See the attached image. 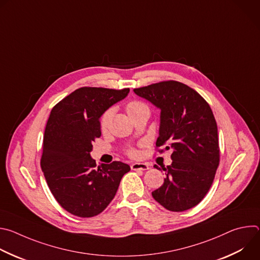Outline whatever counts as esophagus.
I'll return each mask as SVG.
<instances>
[{
	"instance_id": "obj_1",
	"label": "esophagus",
	"mask_w": 260,
	"mask_h": 260,
	"mask_svg": "<svg viewBox=\"0 0 260 260\" xmlns=\"http://www.w3.org/2000/svg\"><path fill=\"white\" fill-rule=\"evenodd\" d=\"M131 168L134 171H138V170L147 171V170H149V166H148L147 164H144V162H135L131 166Z\"/></svg>"
}]
</instances>
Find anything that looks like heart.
Here are the masks:
<instances>
[{"label": "heart", "mask_w": 260, "mask_h": 260, "mask_svg": "<svg viewBox=\"0 0 260 260\" xmlns=\"http://www.w3.org/2000/svg\"><path fill=\"white\" fill-rule=\"evenodd\" d=\"M142 107H145V106H144L143 104H141V103H138V102H131V103H128L127 106H126V112H127V114H129V113L133 112V111H136V110H138V109H140V108H142ZM110 116H111V112H110V111H107V112H105V113L103 114V116H102V118H101V126H102L103 129H105V128L108 126V123H109V121H110ZM129 153H131L132 155H135V154H136V152H135L134 150L129 151Z\"/></svg>", "instance_id": "b5f03b06"}]
</instances>
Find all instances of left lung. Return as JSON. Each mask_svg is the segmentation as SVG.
<instances>
[{
	"label": "left lung",
	"instance_id": "left-lung-1",
	"mask_svg": "<svg viewBox=\"0 0 260 260\" xmlns=\"http://www.w3.org/2000/svg\"><path fill=\"white\" fill-rule=\"evenodd\" d=\"M160 110L156 147L173 150L162 170L165 182L152 192L166 209L182 212L207 194L219 165L218 128L209 104L194 89L178 81H164L134 89ZM157 170H160L156 165Z\"/></svg>",
	"mask_w": 260,
	"mask_h": 260
}]
</instances>
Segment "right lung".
<instances>
[{
	"label": "right lung",
	"mask_w": 260,
	"mask_h": 260,
	"mask_svg": "<svg viewBox=\"0 0 260 260\" xmlns=\"http://www.w3.org/2000/svg\"><path fill=\"white\" fill-rule=\"evenodd\" d=\"M128 92L129 88L81 87L51 110L41 168L51 193L73 215L88 218L103 212L114 199L121 178L131 170L121 161L96 167L90 156L92 143L102 134L100 118Z\"/></svg>",
	"instance_id": "1"
}]
</instances>
